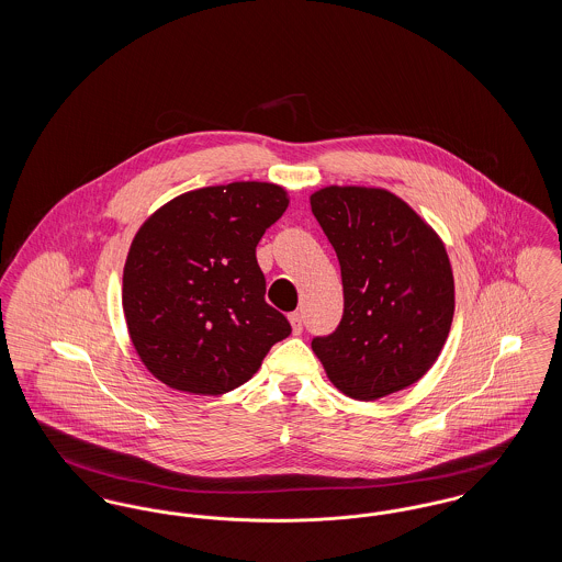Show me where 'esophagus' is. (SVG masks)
<instances>
[{
  "instance_id": "obj_1",
  "label": "esophagus",
  "mask_w": 562,
  "mask_h": 562,
  "mask_svg": "<svg viewBox=\"0 0 562 562\" xmlns=\"http://www.w3.org/2000/svg\"><path fill=\"white\" fill-rule=\"evenodd\" d=\"M289 321H291V326H293V335H301L303 333V318H301V314L293 312L289 316Z\"/></svg>"
}]
</instances>
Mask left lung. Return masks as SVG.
I'll list each match as a JSON object with an SVG mask.
<instances>
[{"label": "left lung", "mask_w": 562, "mask_h": 562, "mask_svg": "<svg viewBox=\"0 0 562 562\" xmlns=\"http://www.w3.org/2000/svg\"><path fill=\"white\" fill-rule=\"evenodd\" d=\"M344 282V318L312 341L330 383L376 401L428 373L454 312L453 269L428 223L387 189L330 186L310 195Z\"/></svg>", "instance_id": "obj_1"}]
</instances>
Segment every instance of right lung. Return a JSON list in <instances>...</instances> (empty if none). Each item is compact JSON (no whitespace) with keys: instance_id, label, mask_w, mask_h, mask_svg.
<instances>
[{"instance_id":"obj_1","label":"right lung","mask_w":562,"mask_h":562,"mask_svg":"<svg viewBox=\"0 0 562 562\" xmlns=\"http://www.w3.org/2000/svg\"><path fill=\"white\" fill-rule=\"evenodd\" d=\"M289 206L261 181L193 189L136 232L122 284L134 349L172 390L218 396L259 371L289 321L266 303L257 244Z\"/></svg>"}]
</instances>
